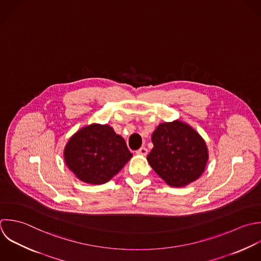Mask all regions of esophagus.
I'll return each instance as SVG.
<instances>
[{"label": "esophagus", "mask_w": 261, "mask_h": 261, "mask_svg": "<svg viewBox=\"0 0 261 261\" xmlns=\"http://www.w3.org/2000/svg\"><path fill=\"white\" fill-rule=\"evenodd\" d=\"M136 154H139V155H146L147 154V148L142 146L140 147L138 150H136Z\"/></svg>", "instance_id": "1"}]
</instances>
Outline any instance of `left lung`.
Returning a JSON list of instances; mask_svg holds the SVG:
<instances>
[{
  "label": "left lung",
  "mask_w": 261,
  "mask_h": 261,
  "mask_svg": "<svg viewBox=\"0 0 261 261\" xmlns=\"http://www.w3.org/2000/svg\"><path fill=\"white\" fill-rule=\"evenodd\" d=\"M153 148L147 161L170 186L183 187L203 173L208 151L202 137L180 121L162 123L152 133Z\"/></svg>",
  "instance_id": "8db88e82"
}]
</instances>
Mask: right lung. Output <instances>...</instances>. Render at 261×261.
I'll use <instances>...</instances> for the list:
<instances>
[{
    "label": "right lung",
    "instance_id": "add662e5",
    "mask_svg": "<svg viewBox=\"0 0 261 261\" xmlns=\"http://www.w3.org/2000/svg\"><path fill=\"white\" fill-rule=\"evenodd\" d=\"M123 137L109 125L91 124L68 141L64 159L76 177L89 184H103L119 173L131 159Z\"/></svg>",
    "mask_w": 261,
    "mask_h": 261
}]
</instances>
